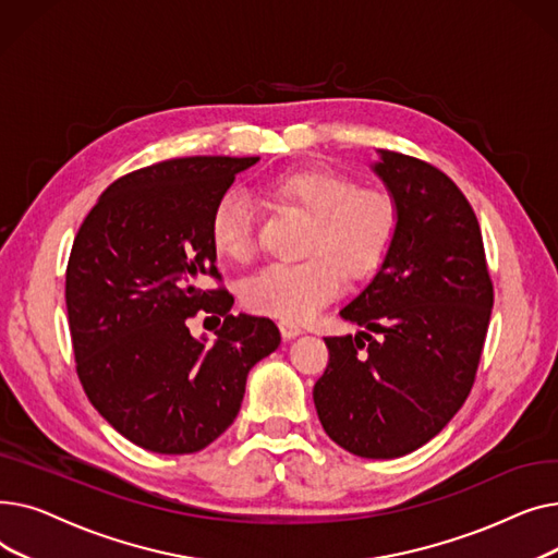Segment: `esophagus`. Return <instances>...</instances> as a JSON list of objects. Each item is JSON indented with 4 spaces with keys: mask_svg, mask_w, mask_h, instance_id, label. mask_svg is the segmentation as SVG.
Segmentation results:
<instances>
[{
    "mask_svg": "<svg viewBox=\"0 0 558 558\" xmlns=\"http://www.w3.org/2000/svg\"><path fill=\"white\" fill-rule=\"evenodd\" d=\"M278 328L284 339H296L299 335H303V328L299 324H294V320H280Z\"/></svg>",
    "mask_w": 558,
    "mask_h": 558,
    "instance_id": "esophagus-1",
    "label": "esophagus"
}]
</instances>
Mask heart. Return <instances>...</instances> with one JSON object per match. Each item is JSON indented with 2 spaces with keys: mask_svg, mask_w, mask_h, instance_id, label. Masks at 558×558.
<instances>
[{
  "mask_svg": "<svg viewBox=\"0 0 558 558\" xmlns=\"http://www.w3.org/2000/svg\"><path fill=\"white\" fill-rule=\"evenodd\" d=\"M267 196L310 215L301 262H276L242 284L246 310L282 320H303L330 303L353 280L373 276L398 238L400 208L385 187H357L348 173L328 167L287 169L264 183ZM215 251L232 262H248L255 251L251 205L234 192L215 203L210 223Z\"/></svg>",
  "mask_w": 558,
  "mask_h": 558,
  "instance_id": "b5f03b06",
  "label": "heart"
}]
</instances>
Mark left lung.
Returning a JSON list of instances; mask_svg holds the SVG:
<instances>
[{
	"instance_id": "1",
	"label": "left lung",
	"mask_w": 558,
	"mask_h": 558,
	"mask_svg": "<svg viewBox=\"0 0 558 558\" xmlns=\"http://www.w3.org/2000/svg\"><path fill=\"white\" fill-rule=\"evenodd\" d=\"M373 171L398 201V238L375 278L339 312L364 330L326 337L330 362L314 404L337 446L393 459L425 446L471 393L493 282L477 217L441 169L379 151Z\"/></svg>"
}]
</instances>
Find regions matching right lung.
Here are the masks:
<instances>
[{"instance_id":"obj_1","label":"right lung","mask_w":558,"mask_h":558,"mask_svg":"<svg viewBox=\"0 0 558 558\" xmlns=\"http://www.w3.org/2000/svg\"><path fill=\"white\" fill-rule=\"evenodd\" d=\"M259 158L194 156L114 181L83 219L68 262L65 303L76 373L97 412L135 446L192 454L221 436L248 371L280 345L271 318L230 314L210 215L234 175ZM198 311L225 318L215 344L194 340Z\"/></svg>"}]
</instances>
